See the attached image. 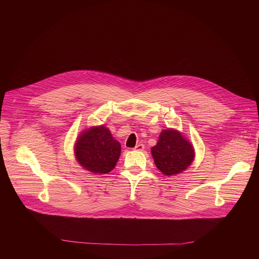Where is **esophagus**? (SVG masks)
Returning <instances> with one entry per match:
<instances>
[{
    "label": "esophagus",
    "mask_w": 259,
    "mask_h": 259,
    "mask_svg": "<svg viewBox=\"0 0 259 259\" xmlns=\"http://www.w3.org/2000/svg\"><path fill=\"white\" fill-rule=\"evenodd\" d=\"M144 150V145L142 143H138L135 147H134V151H137V152H141Z\"/></svg>",
    "instance_id": "1"
}]
</instances>
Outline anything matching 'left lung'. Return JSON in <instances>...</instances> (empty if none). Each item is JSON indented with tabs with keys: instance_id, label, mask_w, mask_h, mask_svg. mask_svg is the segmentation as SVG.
Returning <instances> with one entry per match:
<instances>
[{
	"instance_id": "8db88e82",
	"label": "left lung",
	"mask_w": 259,
	"mask_h": 259,
	"mask_svg": "<svg viewBox=\"0 0 259 259\" xmlns=\"http://www.w3.org/2000/svg\"><path fill=\"white\" fill-rule=\"evenodd\" d=\"M152 156L157 168L166 176L187 170L195 159V149L182 133L176 129H165L152 147Z\"/></svg>"
}]
</instances>
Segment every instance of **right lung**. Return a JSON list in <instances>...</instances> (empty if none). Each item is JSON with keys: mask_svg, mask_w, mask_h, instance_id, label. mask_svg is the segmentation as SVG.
<instances>
[{"mask_svg": "<svg viewBox=\"0 0 259 259\" xmlns=\"http://www.w3.org/2000/svg\"><path fill=\"white\" fill-rule=\"evenodd\" d=\"M73 152L85 170L93 174H107L117 165L121 144L105 126H93L80 133Z\"/></svg>", "mask_w": 259, "mask_h": 259, "instance_id": "obj_1", "label": "right lung"}]
</instances>
